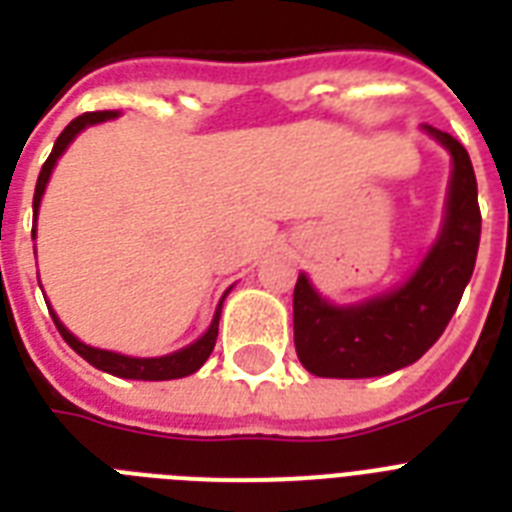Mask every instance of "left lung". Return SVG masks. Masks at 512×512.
<instances>
[{"label": "left lung", "instance_id": "8db88e82", "mask_svg": "<svg viewBox=\"0 0 512 512\" xmlns=\"http://www.w3.org/2000/svg\"><path fill=\"white\" fill-rule=\"evenodd\" d=\"M452 154L446 215L436 244L393 292L356 305H332L305 273L295 284V348L316 377H382L414 364L444 335L476 268L481 241L476 172L460 140L425 124Z\"/></svg>", "mask_w": 512, "mask_h": 512}]
</instances>
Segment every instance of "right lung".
I'll return each mask as SVG.
<instances>
[{"instance_id": "obj_1", "label": "right lung", "mask_w": 512, "mask_h": 512, "mask_svg": "<svg viewBox=\"0 0 512 512\" xmlns=\"http://www.w3.org/2000/svg\"><path fill=\"white\" fill-rule=\"evenodd\" d=\"M116 111H92V114H82L76 116L74 122L68 124L66 130L60 132L58 140H55V146H52V154L47 156V162L42 164V172H39V180H36V191H34V223L36 215H39V204H42V193L47 188V180L52 175V167L60 159V154L71 146V140L79 135L82 130H87L90 124H100L108 122V119H116ZM31 236H36V228L31 231ZM228 295V292H225ZM223 295V300H225ZM223 300L217 305L215 319L209 324V329L204 335L199 337L196 342H191L188 348H180L170 356H159V358H135V356H122V353H114V350H100L92 348V345H84L79 337H74L68 332L60 319L52 313V321H55V327H58L60 337L71 345V348L84 358V361H90L95 369H103V372L114 374V377H124V380H177V377H188L196 369H201V364L207 361L212 348H215L217 340V324H220V311H223ZM50 308V305H47Z\"/></svg>"}]
</instances>
